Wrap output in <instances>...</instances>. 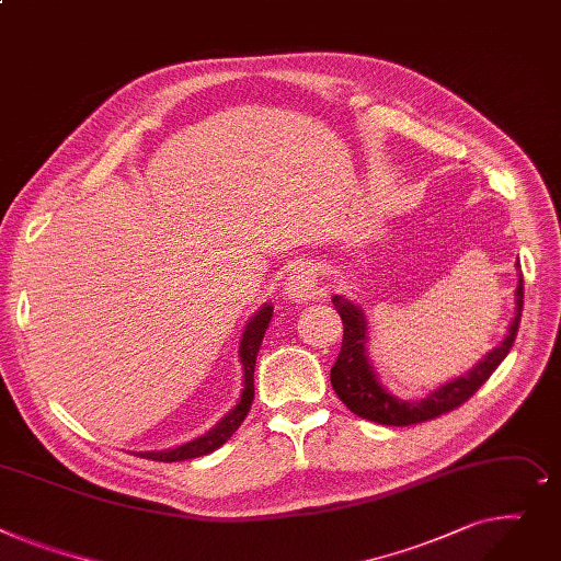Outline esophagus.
<instances>
[{
	"mask_svg": "<svg viewBox=\"0 0 561 561\" xmlns=\"http://www.w3.org/2000/svg\"><path fill=\"white\" fill-rule=\"evenodd\" d=\"M287 301L291 304H306L317 296V270L310 265V262H301L296 265L285 283Z\"/></svg>",
	"mask_w": 561,
	"mask_h": 561,
	"instance_id": "esophagus-1",
	"label": "esophagus"
}]
</instances>
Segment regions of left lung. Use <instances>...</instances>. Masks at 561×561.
<instances>
[{
    "instance_id": "1",
    "label": "left lung",
    "mask_w": 561,
    "mask_h": 561,
    "mask_svg": "<svg viewBox=\"0 0 561 561\" xmlns=\"http://www.w3.org/2000/svg\"><path fill=\"white\" fill-rule=\"evenodd\" d=\"M518 267L520 265L516 262V270ZM514 296H516L514 319L510 321L507 333L496 348H491L465 376H459L437 387L435 391L425 393V397L419 401H405V399H399L397 393H391L380 382L371 365L369 353H367L369 321L365 310H362V306H357L355 301L346 299V296L335 294L333 306L340 312L344 323V340H342V351L337 355L335 367L331 369L333 389L337 391V397L353 414L382 423V425H414L459 408L473 397L493 371L499 369V365L514 346L518 323H520V312H523V276L520 274H518V285Z\"/></svg>"
}]
</instances>
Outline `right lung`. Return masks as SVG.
Here are the masks:
<instances>
[{
	"mask_svg": "<svg viewBox=\"0 0 561 561\" xmlns=\"http://www.w3.org/2000/svg\"><path fill=\"white\" fill-rule=\"evenodd\" d=\"M274 314V306L272 304H262V308L247 321L244 333L240 340V362H242V393L236 403V408L230 410L224 419H219V423L202 437H196L187 444L174 446V448H164V450H145L138 453L140 457L147 459H156V462H183V459H192V457H202L208 455L213 450H217L221 444H226L238 427L242 425L244 416L251 410L253 403V371H255V357L262 344V337H265V331L270 328Z\"/></svg>",
	"mask_w": 561,
	"mask_h": 561,
	"instance_id": "right-lung-1",
	"label": "right lung"
}]
</instances>
